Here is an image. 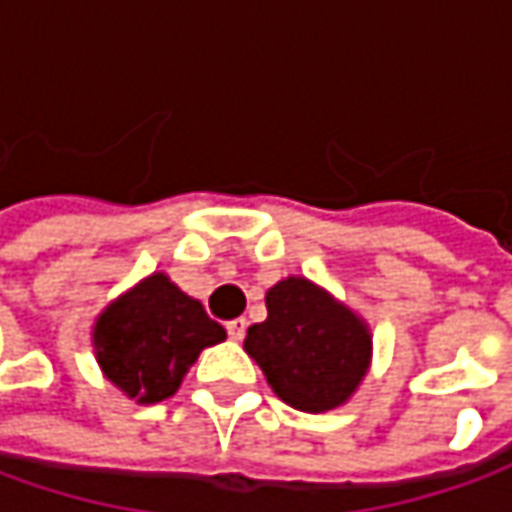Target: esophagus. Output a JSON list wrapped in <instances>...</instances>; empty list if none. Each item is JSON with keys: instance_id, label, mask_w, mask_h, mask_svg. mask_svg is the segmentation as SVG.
<instances>
[{"instance_id": "esophagus-1", "label": "esophagus", "mask_w": 512, "mask_h": 512, "mask_svg": "<svg viewBox=\"0 0 512 512\" xmlns=\"http://www.w3.org/2000/svg\"><path fill=\"white\" fill-rule=\"evenodd\" d=\"M246 326H249V323H246L243 317H235V320L226 323V331H229L232 340H243V337H246Z\"/></svg>"}]
</instances>
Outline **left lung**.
Segmentation results:
<instances>
[{
  "label": "left lung",
  "mask_w": 512,
  "mask_h": 512,
  "mask_svg": "<svg viewBox=\"0 0 512 512\" xmlns=\"http://www.w3.org/2000/svg\"><path fill=\"white\" fill-rule=\"evenodd\" d=\"M269 317L246 331V354L272 391L297 411H331L354 394L371 360V334L360 317L306 277L266 291Z\"/></svg>",
  "instance_id": "1"
}]
</instances>
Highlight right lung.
<instances>
[{
	"label": "right lung",
	"mask_w": 512,
	"mask_h": 512,
	"mask_svg": "<svg viewBox=\"0 0 512 512\" xmlns=\"http://www.w3.org/2000/svg\"><path fill=\"white\" fill-rule=\"evenodd\" d=\"M226 337L198 300L167 274H152L98 317V365L127 397L144 405L172 397L206 345Z\"/></svg>",
	"instance_id": "add662e5"
}]
</instances>
